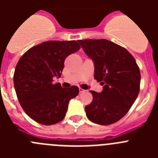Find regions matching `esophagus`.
<instances>
[{"mask_svg":"<svg viewBox=\"0 0 158 158\" xmlns=\"http://www.w3.org/2000/svg\"><path fill=\"white\" fill-rule=\"evenodd\" d=\"M85 90H84V89H81V88H80V89H79V93H84V92H85Z\"/></svg>","mask_w":158,"mask_h":158,"instance_id":"obj_1","label":"esophagus"}]
</instances>
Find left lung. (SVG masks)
Returning a JSON list of instances; mask_svg holds the SVG:
<instances>
[{"label":"left lung","instance_id":"1","mask_svg":"<svg viewBox=\"0 0 158 158\" xmlns=\"http://www.w3.org/2000/svg\"><path fill=\"white\" fill-rule=\"evenodd\" d=\"M94 64V79L103 85L101 93L90 91L93 101L85 107L88 118L109 125L126 115L138 97L140 70L123 47L107 40H78Z\"/></svg>","mask_w":158,"mask_h":158}]
</instances>
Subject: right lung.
Listing matches in <instances>:
<instances>
[{
  "instance_id": "right-lung-1",
  "label": "right lung",
  "mask_w": 158,
  "mask_h": 158,
  "mask_svg": "<svg viewBox=\"0 0 158 158\" xmlns=\"http://www.w3.org/2000/svg\"><path fill=\"white\" fill-rule=\"evenodd\" d=\"M76 41H47L29 49L15 69L13 83L25 113L43 125L62 121L71 99L79 93L77 86L63 89L53 78H59L65 59L80 50Z\"/></svg>"
}]
</instances>
